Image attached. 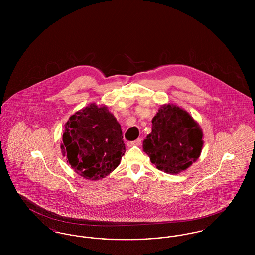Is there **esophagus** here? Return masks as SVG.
Masks as SVG:
<instances>
[{"label": "esophagus", "mask_w": 255, "mask_h": 255, "mask_svg": "<svg viewBox=\"0 0 255 255\" xmlns=\"http://www.w3.org/2000/svg\"><path fill=\"white\" fill-rule=\"evenodd\" d=\"M141 145V138H137L133 141H128L127 142V146L129 147H132V146H139Z\"/></svg>", "instance_id": "obj_1"}]
</instances>
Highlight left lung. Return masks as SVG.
<instances>
[{"mask_svg": "<svg viewBox=\"0 0 255 255\" xmlns=\"http://www.w3.org/2000/svg\"><path fill=\"white\" fill-rule=\"evenodd\" d=\"M143 151L158 170L179 174L199 158L203 132L192 117L176 105H162L152 121Z\"/></svg>", "mask_w": 255, "mask_h": 255, "instance_id": "left-lung-1", "label": "left lung"}]
</instances>
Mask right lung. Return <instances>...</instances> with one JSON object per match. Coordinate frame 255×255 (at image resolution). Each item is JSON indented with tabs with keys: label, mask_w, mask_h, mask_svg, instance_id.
I'll return each instance as SVG.
<instances>
[{
	"label": "right lung",
	"mask_w": 255,
	"mask_h": 255,
	"mask_svg": "<svg viewBox=\"0 0 255 255\" xmlns=\"http://www.w3.org/2000/svg\"><path fill=\"white\" fill-rule=\"evenodd\" d=\"M62 140L63 156L77 174L92 181L116 169L126 151L120 123L106 106L95 103L70 118Z\"/></svg>",
	"instance_id": "obj_1"
}]
</instances>
